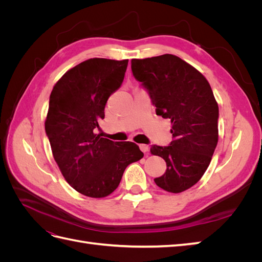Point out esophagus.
<instances>
[{
  "label": "esophagus",
  "mask_w": 262,
  "mask_h": 262,
  "mask_svg": "<svg viewBox=\"0 0 262 262\" xmlns=\"http://www.w3.org/2000/svg\"><path fill=\"white\" fill-rule=\"evenodd\" d=\"M148 145H146V144H140V149L142 150V152L143 153H146V152H148Z\"/></svg>",
  "instance_id": "1"
}]
</instances>
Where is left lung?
<instances>
[{
	"mask_svg": "<svg viewBox=\"0 0 262 262\" xmlns=\"http://www.w3.org/2000/svg\"><path fill=\"white\" fill-rule=\"evenodd\" d=\"M131 69L148 91L156 115L171 121V143L150 147L167 166L155 184L171 193L185 191L201 179L219 141V106L211 86L199 71L173 54L132 59Z\"/></svg>",
	"mask_w": 262,
	"mask_h": 262,
	"instance_id": "8db88e82",
	"label": "left lung"
}]
</instances>
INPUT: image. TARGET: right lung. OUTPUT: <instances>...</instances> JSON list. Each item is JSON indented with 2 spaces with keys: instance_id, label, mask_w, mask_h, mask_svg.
I'll list each match as a JSON object with an SVG mask.
<instances>
[{
  "instance_id": "add662e5",
  "label": "right lung",
  "mask_w": 262,
  "mask_h": 262,
  "mask_svg": "<svg viewBox=\"0 0 262 262\" xmlns=\"http://www.w3.org/2000/svg\"><path fill=\"white\" fill-rule=\"evenodd\" d=\"M128 61L86 60L66 72L50 95L45 129L54 161L68 184L86 196L113 193L126 166L144 155L133 142H114L96 133Z\"/></svg>"
}]
</instances>
